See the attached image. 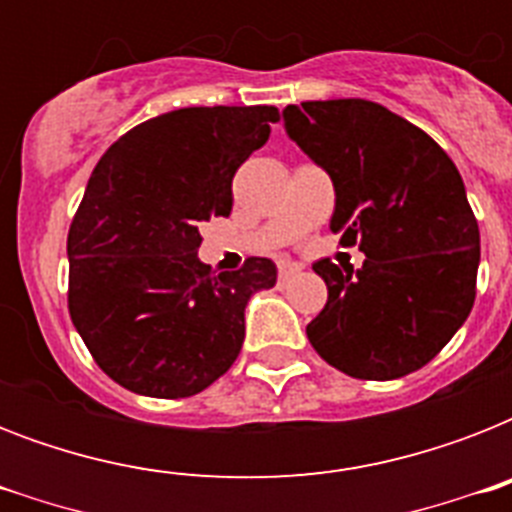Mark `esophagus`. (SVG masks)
Here are the masks:
<instances>
[{"label": "esophagus", "instance_id": "34e87169", "mask_svg": "<svg viewBox=\"0 0 512 512\" xmlns=\"http://www.w3.org/2000/svg\"><path fill=\"white\" fill-rule=\"evenodd\" d=\"M303 271V265H297V263H279V279L281 281H289L295 273Z\"/></svg>", "mask_w": 512, "mask_h": 512}]
</instances>
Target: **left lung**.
Returning a JSON list of instances; mask_svg holds the SVG:
<instances>
[{"label":"left lung","instance_id":"left-lung-1","mask_svg":"<svg viewBox=\"0 0 512 512\" xmlns=\"http://www.w3.org/2000/svg\"><path fill=\"white\" fill-rule=\"evenodd\" d=\"M284 122L335 183L332 233L366 255L356 273L313 265L329 297L308 340L356 380L417 372L476 300L481 236L460 172L428 132L372 100H308Z\"/></svg>","mask_w":512,"mask_h":512}]
</instances>
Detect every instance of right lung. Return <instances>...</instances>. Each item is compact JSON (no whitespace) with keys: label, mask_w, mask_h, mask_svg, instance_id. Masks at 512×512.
Returning a JSON list of instances; mask_svg holds the SVG:
<instances>
[{"label":"right lung","mask_w":512,"mask_h":512,"mask_svg":"<svg viewBox=\"0 0 512 512\" xmlns=\"http://www.w3.org/2000/svg\"><path fill=\"white\" fill-rule=\"evenodd\" d=\"M279 119L273 106L177 108L100 156L68 228V313L122 388L196 396L239 356L244 308L276 265L215 273L196 255L199 225L231 215L233 175Z\"/></svg>","instance_id":"right-lung-1"}]
</instances>
